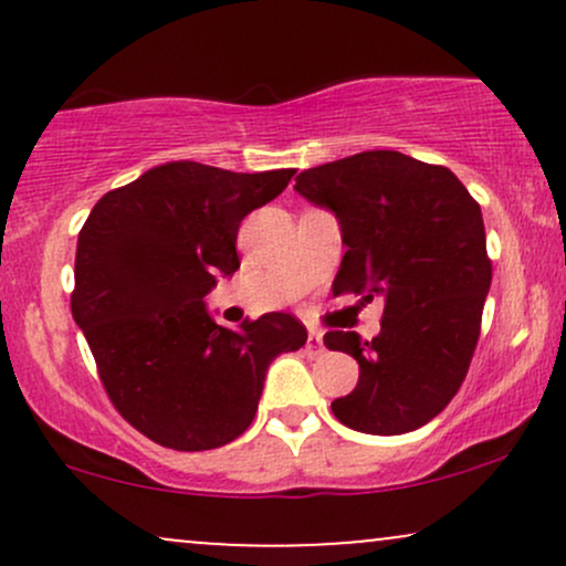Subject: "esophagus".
<instances>
[{"label": "esophagus", "mask_w": 566, "mask_h": 566, "mask_svg": "<svg viewBox=\"0 0 566 566\" xmlns=\"http://www.w3.org/2000/svg\"><path fill=\"white\" fill-rule=\"evenodd\" d=\"M305 348H308V354H314V356H322V354H324V340H322L319 329H311V333H308V343H305Z\"/></svg>", "instance_id": "1"}]
</instances>
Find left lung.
<instances>
[{"mask_svg": "<svg viewBox=\"0 0 566 566\" xmlns=\"http://www.w3.org/2000/svg\"><path fill=\"white\" fill-rule=\"evenodd\" d=\"M295 191L335 212L346 255L333 292L382 295L380 333L324 335L359 361V382L333 401L343 426L396 437L426 426L463 386L492 282L484 220L469 188L441 165L361 151L311 167Z\"/></svg>", "mask_w": 566, "mask_h": 566, "instance_id": "obj_1", "label": "left lung"}]
</instances>
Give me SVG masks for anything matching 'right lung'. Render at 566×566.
<instances>
[{
  "mask_svg": "<svg viewBox=\"0 0 566 566\" xmlns=\"http://www.w3.org/2000/svg\"><path fill=\"white\" fill-rule=\"evenodd\" d=\"M295 170L231 172L167 161L114 188L76 242L71 314L112 405L178 452L216 450L250 428L265 369L308 333L292 314L220 327L205 295L239 269L242 220Z\"/></svg>",
  "mask_w": 566,
  "mask_h": 566,
  "instance_id": "1",
  "label": "right lung"
}]
</instances>
